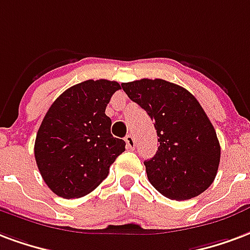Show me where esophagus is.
Wrapping results in <instances>:
<instances>
[{
  "label": "esophagus",
  "mask_w": 250,
  "mask_h": 250,
  "mask_svg": "<svg viewBox=\"0 0 250 250\" xmlns=\"http://www.w3.org/2000/svg\"><path fill=\"white\" fill-rule=\"evenodd\" d=\"M125 144H127V147H128V148H134V147H135V138H134V135L128 134L125 138Z\"/></svg>",
  "instance_id": "obj_1"
}]
</instances>
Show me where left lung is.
Wrapping results in <instances>:
<instances>
[{
    "label": "left lung",
    "mask_w": 250,
    "mask_h": 250,
    "mask_svg": "<svg viewBox=\"0 0 250 250\" xmlns=\"http://www.w3.org/2000/svg\"><path fill=\"white\" fill-rule=\"evenodd\" d=\"M131 101L155 122L159 147L144 162L153 188L171 200H188L208 189L220 164L213 125L191 92L164 79L122 83Z\"/></svg>",
    "instance_id": "1"
}]
</instances>
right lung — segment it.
<instances>
[{
	"instance_id": "1",
	"label": "right lung",
	"mask_w": 250,
	"mask_h": 250,
	"mask_svg": "<svg viewBox=\"0 0 250 250\" xmlns=\"http://www.w3.org/2000/svg\"><path fill=\"white\" fill-rule=\"evenodd\" d=\"M115 81H84L61 94L37 132L34 156L41 176L55 195L77 199L101 184L110 166L125 151V140L111 135L104 114Z\"/></svg>"
}]
</instances>
